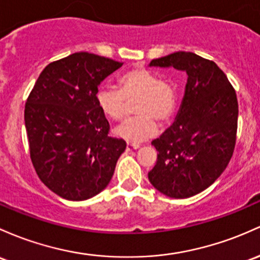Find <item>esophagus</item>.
Instances as JSON below:
<instances>
[{
  "instance_id": "obj_1",
  "label": "esophagus",
  "mask_w": 260,
  "mask_h": 260,
  "mask_svg": "<svg viewBox=\"0 0 260 260\" xmlns=\"http://www.w3.org/2000/svg\"><path fill=\"white\" fill-rule=\"evenodd\" d=\"M137 148H139V144L129 143V142L127 143V150H133V149H137Z\"/></svg>"
}]
</instances>
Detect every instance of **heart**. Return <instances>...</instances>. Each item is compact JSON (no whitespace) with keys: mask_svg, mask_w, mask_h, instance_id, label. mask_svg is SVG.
<instances>
[{"mask_svg":"<svg viewBox=\"0 0 260 260\" xmlns=\"http://www.w3.org/2000/svg\"><path fill=\"white\" fill-rule=\"evenodd\" d=\"M135 104V118L116 128V135L128 142L139 143L152 138L158 132V123H169L178 104L174 85L159 79L152 71L137 68L118 79V90L101 86L96 93V102L105 116L119 121L127 116L129 104Z\"/></svg>","mask_w":260,"mask_h":260,"instance_id":"obj_1","label":"heart"}]
</instances>
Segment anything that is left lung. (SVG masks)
<instances>
[{
  "label": "left lung",
  "mask_w": 260,
  "mask_h": 260,
  "mask_svg": "<svg viewBox=\"0 0 260 260\" xmlns=\"http://www.w3.org/2000/svg\"><path fill=\"white\" fill-rule=\"evenodd\" d=\"M150 67L186 71L187 82L178 118L152 142L158 156L148 178L169 198H190L212 185L232 158L238 123L236 90L215 62L191 51L154 59Z\"/></svg>",
  "instance_id": "8db88e82"
}]
</instances>
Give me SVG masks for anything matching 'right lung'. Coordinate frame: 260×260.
I'll list each match as a JSON object with an SVG mask.
<instances>
[{"label":"right lung","instance_id":"add662e5","mask_svg":"<svg viewBox=\"0 0 260 260\" xmlns=\"http://www.w3.org/2000/svg\"><path fill=\"white\" fill-rule=\"evenodd\" d=\"M123 62L80 51L44 68L28 96L24 123L30 160L56 195L81 201L107 186L125 142L111 137L96 102L99 85Z\"/></svg>","mask_w":260,"mask_h":260}]
</instances>
